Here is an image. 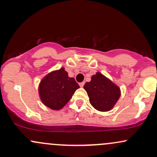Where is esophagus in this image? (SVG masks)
I'll return each mask as SVG.
<instances>
[{"mask_svg":"<svg viewBox=\"0 0 157 157\" xmlns=\"http://www.w3.org/2000/svg\"><path fill=\"white\" fill-rule=\"evenodd\" d=\"M84 84H85V82H80V83H79V85H80V87H83V86H84Z\"/></svg>","mask_w":157,"mask_h":157,"instance_id":"esophagus-1","label":"esophagus"}]
</instances>
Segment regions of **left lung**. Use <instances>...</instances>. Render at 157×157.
I'll return each instance as SVG.
<instances>
[{"label": "left lung", "instance_id": "8db88e82", "mask_svg": "<svg viewBox=\"0 0 157 157\" xmlns=\"http://www.w3.org/2000/svg\"><path fill=\"white\" fill-rule=\"evenodd\" d=\"M89 102L95 109L109 111L113 109L120 97V89L109 78L97 72L84 86Z\"/></svg>", "mask_w": 157, "mask_h": 157}]
</instances>
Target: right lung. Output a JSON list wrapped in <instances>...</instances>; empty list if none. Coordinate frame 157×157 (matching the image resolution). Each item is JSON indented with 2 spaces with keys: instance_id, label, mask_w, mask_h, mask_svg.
<instances>
[{
  "instance_id": "1",
  "label": "right lung",
  "mask_w": 157,
  "mask_h": 157,
  "mask_svg": "<svg viewBox=\"0 0 157 157\" xmlns=\"http://www.w3.org/2000/svg\"><path fill=\"white\" fill-rule=\"evenodd\" d=\"M79 88L75 78L68 77L67 71L61 68L43 78L39 86V94L45 105L52 110H60Z\"/></svg>"
}]
</instances>
